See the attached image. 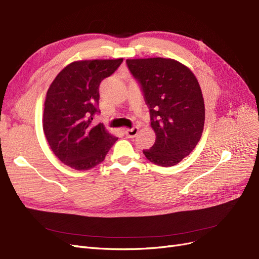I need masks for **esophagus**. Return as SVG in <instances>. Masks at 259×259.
<instances>
[{"label":"esophagus","instance_id":"1","mask_svg":"<svg viewBox=\"0 0 259 259\" xmlns=\"http://www.w3.org/2000/svg\"><path fill=\"white\" fill-rule=\"evenodd\" d=\"M138 132H139V129L137 127H135V128L124 130V135H126L127 138H129V139H133V138H136Z\"/></svg>","mask_w":259,"mask_h":259}]
</instances>
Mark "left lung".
<instances>
[{"label":"left lung","instance_id":"8db88e82","mask_svg":"<svg viewBox=\"0 0 259 259\" xmlns=\"http://www.w3.org/2000/svg\"><path fill=\"white\" fill-rule=\"evenodd\" d=\"M149 108L155 144L143 154L160 166L178 164L198 144L204 126V101L187 66L165 58L126 60Z\"/></svg>","mask_w":259,"mask_h":259}]
</instances>
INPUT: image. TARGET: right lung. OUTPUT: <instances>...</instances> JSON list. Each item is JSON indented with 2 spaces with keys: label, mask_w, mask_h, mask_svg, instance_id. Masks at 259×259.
<instances>
[{
  "label": "right lung",
  "mask_w": 259,
  "mask_h": 259,
  "mask_svg": "<svg viewBox=\"0 0 259 259\" xmlns=\"http://www.w3.org/2000/svg\"><path fill=\"white\" fill-rule=\"evenodd\" d=\"M122 59L84 60L69 64L49 87L43 129L58 159L79 171L101 163L118 138L102 123H94L101 81L119 68Z\"/></svg>",
  "instance_id": "right-lung-1"
}]
</instances>
